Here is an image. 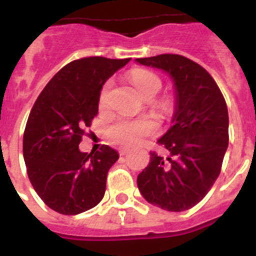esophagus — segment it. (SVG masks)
I'll return each instance as SVG.
<instances>
[{"label":"esophagus","mask_w":256,"mask_h":256,"mask_svg":"<svg viewBox=\"0 0 256 256\" xmlns=\"http://www.w3.org/2000/svg\"><path fill=\"white\" fill-rule=\"evenodd\" d=\"M128 152H130V148H119V154H120V155H126V154Z\"/></svg>","instance_id":"esophagus-1"}]
</instances>
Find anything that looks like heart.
Segmentation results:
<instances>
[{
    "label": "heart",
    "mask_w": 256,
    "mask_h": 256,
    "mask_svg": "<svg viewBox=\"0 0 256 256\" xmlns=\"http://www.w3.org/2000/svg\"><path fill=\"white\" fill-rule=\"evenodd\" d=\"M130 78L144 97H154L162 88V79L148 70H134ZM110 88H112V82L108 80L104 84L100 92L98 104L101 108L108 104ZM158 130H159V126L151 118H138V119L120 118L108 126L106 133H108V138L112 144L123 146V148H130V146L141 144L144 138H148L150 136H154L158 132Z\"/></svg>",
    "instance_id": "b5f03b06"
}]
</instances>
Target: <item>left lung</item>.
<instances>
[{
	"mask_svg": "<svg viewBox=\"0 0 256 256\" xmlns=\"http://www.w3.org/2000/svg\"><path fill=\"white\" fill-rule=\"evenodd\" d=\"M170 76L176 88L173 126L158 141L169 151H150L137 177L146 201L168 212L191 209L216 183L228 148V110L218 84L204 68L182 55L136 58Z\"/></svg>",
	"mask_w": 256,
	"mask_h": 256,
	"instance_id": "1",
	"label": "left lung"
}]
</instances>
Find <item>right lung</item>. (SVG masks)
Wrapping results in <instances>:
<instances>
[{
	"mask_svg": "<svg viewBox=\"0 0 256 256\" xmlns=\"http://www.w3.org/2000/svg\"><path fill=\"white\" fill-rule=\"evenodd\" d=\"M130 60L91 56L72 61L32 108L22 137L26 173L44 204L60 214L92 209L105 195L108 172L119 155L108 144L91 154L78 146L98 112L104 83Z\"/></svg>",
	"mask_w": 256,
	"mask_h": 256,
	"instance_id": "1",
	"label": "right lung"
}]
</instances>
